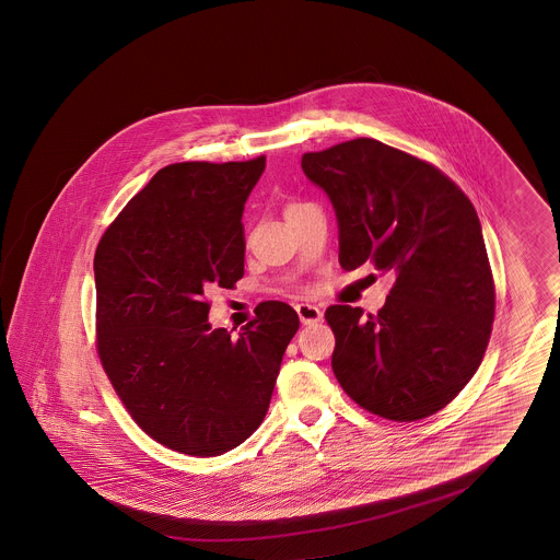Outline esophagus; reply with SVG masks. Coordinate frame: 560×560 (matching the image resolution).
Here are the masks:
<instances>
[{
    "label": "esophagus",
    "mask_w": 560,
    "mask_h": 560,
    "mask_svg": "<svg viewBox=\"0 0 560 560\" xmlns=\"http://www.w3.org/2000/svg\"><path fill=\"white\" fill-rule=\"evenodd\" d=\"M295 313H298V317H300L304 325H315V323H319L323 319V311H320L319 306H315V304H298Z\"/></svg>",
    "instance_id": "obj_1"
}]
</instances>
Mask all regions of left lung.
I'll use <instances>...</instances> for the list:
<instances>
[{"label": "left lung", "mask_w": 560, "mask_h": 560, "mask_svg": "<svg viewBox=\"0 0 560 560\" xmlns=\"http://www.w3.org/2000/svg\"><path fill=\"white\" fill-rule=\"evenodd\" d=\"M329 197L340 265L372 262L395 285L377 315L334 304L331 368L350 399L386 420H422L479 370L495 290L470 199L443 172L373 138L302 155Z\"/></svg>", "instance_id": "left-lung-1"}]
</instances>
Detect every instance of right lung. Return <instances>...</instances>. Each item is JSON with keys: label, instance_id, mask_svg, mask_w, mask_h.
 Listing matches in <instances>:
<instances>
[{"label": "right lung", "instance_id": "obj_1", "mask_svg": "<svg viewBox=\"0 0 560 560\" xmlns=\"http://www.w3.org/2000/svg\"><path fill=\"white\" fill-rule=\"evenodd\" d=\"M267 158L160 170L94 256L98 354L136 424L174 452L235 450L267 416L300 319L262 302L237 338L212 329L206 293L243 277L241 215Z\"/></svg>", "mask_w": 560, "mask_h": 560}]
</instances>
